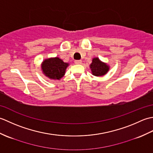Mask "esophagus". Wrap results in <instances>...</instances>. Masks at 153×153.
<instances>
[{"label": "esophagus", "instance_id": "1", "mask_svg": "<svg viewBox=\"0 0 153 153\" xmlns=\"http://www.w3.org/2000/svg\"><path fill=\"white\" fill-rule=\"evenodd\" d=\"M74 63L76 64H81L82 63V60H76L74 62Z\"/></svg>", "mask_w": 153, "mask_h": 153}]
</instances>
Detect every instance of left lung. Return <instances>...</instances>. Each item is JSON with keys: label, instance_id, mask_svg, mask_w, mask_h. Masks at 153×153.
<instances>
[{"label": "left lung", "instance_id": "8db88e82", "mask_svg": "<svg viewBox=\"0 0 153 153\" xmlns=\"http://www.w3.org/2000/svg\"><path fill=\"white\" fill-rule=\"evenodd\" d=\"M91 74L95 76H103L110 70V66L105 62H103L98 57L93 58L92 63L90 64Z\"/></svg>", "mask_w": 153, "mask_h": 153}]
</instances>
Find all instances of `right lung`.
<instances>
[{
  "mask_svg": "<svg viewBox=\"0 0 153 153\" xmlns=\"http://www.w3.org/2000/svg\"><path fill=\"white\" fill-rule=\"evenodd\" d=\"M69 64L58 57L49 58L43 61L41 68L43 74L51 79L60 80L62 77Z\"/></svg>",
  "mask_w": 153,
  "mask_h": 153,
  "instance_id": "1",
  "label": "right lung"
}]
</instances>
